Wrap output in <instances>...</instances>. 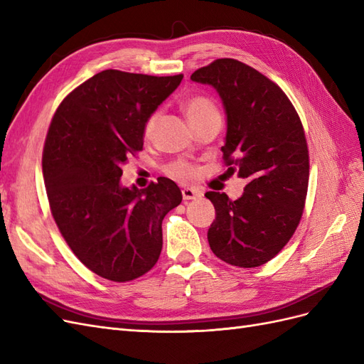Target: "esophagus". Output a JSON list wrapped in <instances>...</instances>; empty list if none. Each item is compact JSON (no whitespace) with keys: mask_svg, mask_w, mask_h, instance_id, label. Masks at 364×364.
<instances>
[{"mask_svg":"<svg viewBox=\"0 0 364 364\" xmlns=\"http://www.w3.org/2000/svg\"><path fill=\"white\" fill-rule=\"evenodd\" d=\"M182 197H183V200H193V199H197V197H200V191H197L194 188H188V186H186V188L182 190Z\"/></svg>","mask_w":364,"mask_h":364,"instance_id":"34e87169","label":"esophagus"}]
</instances>
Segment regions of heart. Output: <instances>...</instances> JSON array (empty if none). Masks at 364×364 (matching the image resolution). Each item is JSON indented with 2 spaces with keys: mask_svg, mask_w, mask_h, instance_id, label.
I'll return each instance as SVG.
<instances>
[{
  "mask_svg": "<svg viewBox=\"0 0 364 364\" xmlns=\"http://www.w3.org/2000/svg\"><path fill=\"white\" fill-rule=\"evenodd\" d=\"M183 111H185L186 117H188L190 123H196V121H199L208 115L218 114L213 100H209V98L205 95H193L190 98H186L183 103ZM158 117H159L158 112H153L147 117L144 127H142V134H144V138L149 139V138H151L153 134H155ZM167 173L170 176H173V178H178V179H193V178H196L197 173H199V170H197L196 165H193L190 162L176 161L168 165Z\"/></svg>",
  "mask_w": 364,
  "mask_h": 364,
  "instance_id": "1",
  "label": "heart"
}]
</instances>
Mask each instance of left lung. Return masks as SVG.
Returning <instances> with one entry per match:
<instances>
[{
    "label": "left lung",
    "mask_w": 364,
    "mask_h": 364,
    "mask_svg": "<svg viewBox=\"0 0 364 364\" xmlns=\"http://www.w3.org/2000/svg\"><path fill=\"white\" fill-rule=\"evenodd\" d=\"M191 80L211 85L222 97L225 165L247 179L237 200L205 194L215 208L209 247L230 266H262L289 243L305 208L310 158L301 118L277 83L240 60L217 59Z\"/></svg>",
    "instance_id": "left-lung-1"
}]
</instances>
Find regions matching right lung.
<instances>
[{
  "instance_id": "right-lung-1",
  "label": "right lung",
  "mask_w": 364,
  "mask_h": 364,
  "mask_svg": "<svg viewBox=\"0 0 364 364\" xmlns=\"http://www.w3.org/2000/svg\"><path fill=\"white\" fill-rule=\"evenodd\" d=\"M183 75L105 70L59 105L42 151L50 209L85 266L114 282L146 274L162 250V220L182 202L179 186L158 178L123 188L121 165L144 144L146 119Z\"/></svg>"
}]
</instances>
